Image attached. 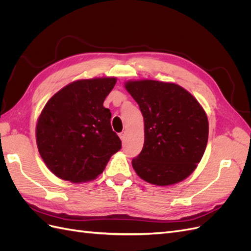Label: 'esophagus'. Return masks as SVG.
<instances>
[{
    "mask_svg": "<svg viewBox=\"0 0 251 251\" xmlns=\"http://www.w3.org/2000/svg\"><path fill=\"white\" fill-rule=\"evenodd\" d=\"M118 135H119V137H120V139L124 141V140H125V138H126V132H121V133H119Z\"/></svg>",
    "mask_w": 251,
    "mask_h": 251,
    "instance_id": "obj_1",
    "label": "esophagus"
}]
</instances>
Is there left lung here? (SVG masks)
Segmentation results:
<instances>
[{
  "label": "left lung",
  "mask_w": 251,
  "mask_h": 251,
  "mask_svg": "<svg viewBox=\"0 0 251 251\" xmlns=\"http://www.w3.org/2000/svg\"><path fill=\"white\" fill-rule=\"evenodd\" d=\"M125 88L144 119V143L132 160L136 174L151 184L183 181L201 161L208 140V119L196 98L174 82L128 80Z\"/></svg>",
  "instance_id": "left-lung-1"
}]
</instances>
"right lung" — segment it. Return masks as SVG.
<instances>
[{"instance_id": "1", "label": "right lung", "mask_w": 251, "mask_h": 251, "mask_svg": "<svg viewBox=\"0 0 251 251\" xmlns=\"http://www.w3.org/2000/svg\"><path fill=\"white\" fill-rule=\"evenodd\" d=\"M116 81V77L75 80L45 104L35 138L43 161L56 177L73 183L92 181L121 149L111 126V112L103 107Z\"/></svg>"}]
</instances>
